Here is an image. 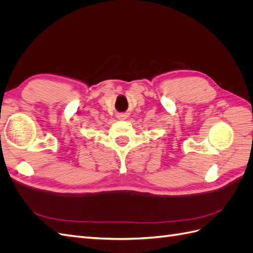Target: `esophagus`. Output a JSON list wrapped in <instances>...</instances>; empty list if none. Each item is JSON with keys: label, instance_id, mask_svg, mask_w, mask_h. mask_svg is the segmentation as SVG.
<instances>
[{"label": "esophagus", "instance_id": "esophagus-1", "mask_svg": "<svg viewBox=\"0 0 253 253\" xmlns=\"http://www.w3.org/2000/svg\"><path fill=\"white\" fill-rule=\"evenodd\" d=\"M127 118V115H126V114H120V115H118V119L119 120H126Z\"/></svg>", "mask_w": 253, "mask_h": 253}]
</instances>
